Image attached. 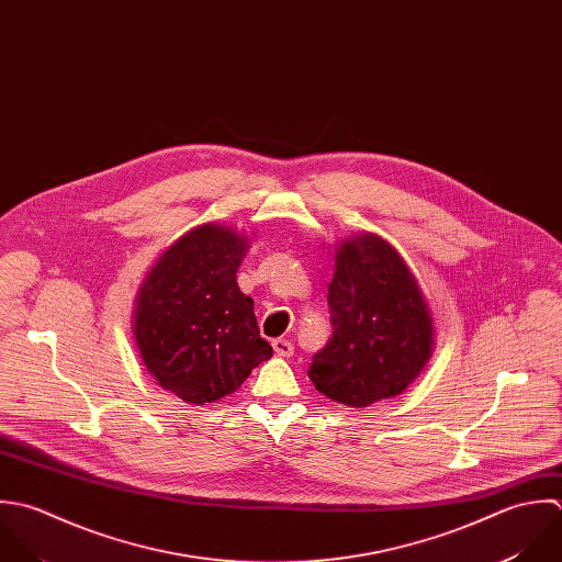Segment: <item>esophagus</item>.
Instances as JSON below:
<instances>
[{
    "mask_svg": "<svg viewBox=\"0 0 562 562\" xmlns=\"http://www.w3.org/2000/svg\"><path fill=\"white\" fill-rule=\"evenodd\" d=\"M272 349H274V353H277L279 358H290V356L294 353L292 342H290V340H283V338L272 340Z\"/></svg>",
    "mask_w": 562,
    "mask_h": 562,
    "instance_id": "34e87169",
    "label": "esophagus"
}]
</instances>
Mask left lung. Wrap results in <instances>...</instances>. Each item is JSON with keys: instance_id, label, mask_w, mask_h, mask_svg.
Listing matches in <instances>:
<instances>
[{"instance_id": "left-lung-1", "label": "left lung", "mask_w": 562, "mask_h": 562, "mask_svg": "<svg viewBox=\"0 0 562 562\" xmlns=\"http://www.w3.org/2000/svg\"><path fill=\"white\" fill-rule=\"evenodd\" d=\"M331 338L312 358L325 396L367 407L401 394L431 356V316L401 255L376 235L336 248L329 283Z\"/></svg>"}]
</instances>
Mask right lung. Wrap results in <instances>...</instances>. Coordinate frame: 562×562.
I'll list each match as a JSON object with an SVG mask.
<instances>
[{
  "label": "right lung",
  "instance_id": "obj_1",
  "mask_svg": "<svg viewBox=\"0 0 562 562\" xmlns=\"http://www.w3.org/2000/svg\"><path fill=\"white\" fill-rule=\"evenodd\" d=\"M246 248L228 226H198L164 252L139 290L133 329L142 360L188 403L233 394L272 356L235 279Z\"/></svg>",
  "mask_w": 562,
  "mask_h": 562
}]
</instances>
